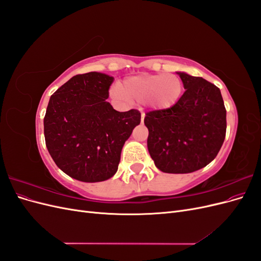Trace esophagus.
Wrapping results in <instances>:
<instances>
[{
    "instance_id": "obj_1",
    "label": "esophagus",
    "mask_w": 261,
    "mask_h": 261,
    "mask_svg": "<svg viewBox=\"0 0 261 261\" xmlns=\"http://www.w3.org/2000/svg\"><path fill=\"white\" fill-rule=\"evenodd\" d=\"M144 120H145V113H141V123H144Z\"/></svg>"
}]
</instances>
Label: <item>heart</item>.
Instances as JSON below:
<instances>
[{"label": "heart", "mask_w": 261, "mask_h": 261, "mask_svg": "<svg viewBox=\"0 0 261 261\" xmlns=\"http://www.w3.org/2000/svg\"><path fill=\"white\" fill-rule=\"evenodd\" d=\"M120 91L126 98L147 101L155 110H165L174 106L180 98L183 82L174 74L139 75L127 78Z\"/></svg>", "instance_id": "b5f03b06"}]
</instances>
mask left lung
Listing matches in <instances>:
<instances>
[{
  "instance_id": "1",
  "label": "left lung",
  "mask_w": 261,
  "mask_h": 261,
  "mask_svg": "<svg viewBox=\"0 0 261 261\" xmlns=\"http://www.w3.org/2000/svg\"><path fill=\"white\" fill-rule=\"evenodd\" d=\"M185 92L165 110L146 113L147 146L164 173H192L220 151L226 133V110L217 86L201 77L177 73Z\"/></svg>"
}]
</instances>
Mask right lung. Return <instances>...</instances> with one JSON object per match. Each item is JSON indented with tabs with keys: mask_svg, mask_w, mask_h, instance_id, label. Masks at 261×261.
I'll use <instances>...</instances> for the list:
<instances>
[{
	"mask_svg": "<svg viewBox=\"0 0 261 261\" xmlns=\"http://www.w3.org/2000/svg\"><path fill=\"white\" fill-rule=\"evenodd\" d=\"M114 78L90 72L70 78L55 91L43 120L48 151L67 175L82 181L112 177L122 148L140 123V112H118L109 103Z\"/></svg>",
	"mask_w": 261,
	"mask_h": 261,
	"instance_id": "obj_1",
	"label": "right lung"
}]
</instances>
